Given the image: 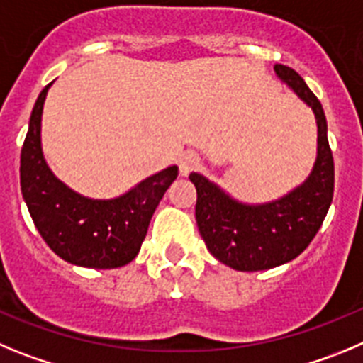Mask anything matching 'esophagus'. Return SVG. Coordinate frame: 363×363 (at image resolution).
<instances>
[{
	"label": "esophagus",
	"mask_w": 363,
	"mask_h": 363,
	"mask_svg": "<svg viewBox=\"0 0 363 363\" xmlns=\"http://www.w3.org/2000/svg\"><path fill=\"white\" fill-rule=\"evenodd\" d=\"M199 166H201V159H199V155H195V153H186L184 157L181 159L179 168H181L182 175H188L191 174L194 169H197Z\"/></svg>",
	"instance_id": "obj_1"
}]
</instances>
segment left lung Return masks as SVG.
I'll return each instance as SVG.
<instances>
[{
	"label": "left lung",
	"mask_w": 363,
	"mask_h": 363,
	"mask_svg": "<svg viewBox=\"0 0 363 363\" xmlns=\"http://www.w3.org/2000/svg\"><path fill=\"white\" fill-rule=\"evenodd\" d=\"M275 72L316 116L318 155L308 181L279 201L246 206L202 175L189 174L197 189L195 218L201 237L215 259L237 271L271 269L296 259L318 233L335 191V161L324 108L293 68L275 65Z\"/></svg>",
	"instance_id": "left-lung-1"
}]
</instances>
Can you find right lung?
I'll return each instance as SVG.
<instances>
[{
    "label": "right lung",
    "mask_w": 363,
    "mask_h": 363,
    "mask_svg": "<svg viewBox=\"0 0 363 363\" xmlns=\"http://www.w3.org/2000/svg\"><path fill=\"white\" fill-rule=\"evenodd\" d=\"M48 86L34 104L21 148V194L45 242L76 266L112 269L132 262L148 231L152 215L179 168L169 166L112 201H92L54 177L41 152V113Z\"/></svg>",
    "instance_id": "add662e5"
}]
</instances>
